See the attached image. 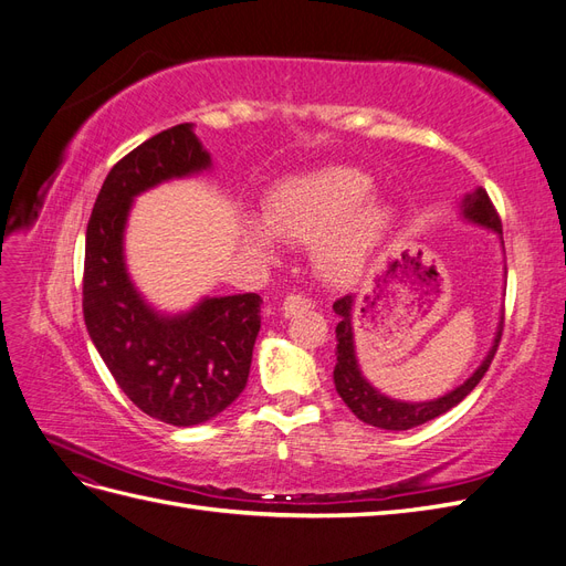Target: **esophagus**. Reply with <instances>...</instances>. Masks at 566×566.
<instances>
[{
	"instance_id": "obj_1",
	"label": "esophagus",
	"mask_w": 566,
	"mask_h": 566,
	"mask_svg": "<svg viewBox=\"0 0 566 566\" xmlns=\"http://www.w3.org/2000/svg\"><path fill=\"white\" fill-rule=\"evenodd\" d=\"M283 314L285 316H293V314H297V312H306V310H314V300H310V297H304V295H287L285 297V302H283Z\"/></svg>"
}]
</instances>
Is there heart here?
<instances>
[{
    "instance_id": "1",
    "label": "heart",
    "mask_w": 566,
    "mask_h": 566,
    "mask_svg": "<svg viewBox=\"0 0 566 566\" xmlns=\"http://www.w3.org/2000/svg\"><path fill=\"white\" fill-rule=\"evenodd\" d=\"M373 179L354 167H323L273 184L264 221L248 219L243 238L254 252L273 250L271 230L290 243L312 245L321 276L345 285L361 276L391 227L394 208L370 198Z\"/></svg>"
}]
</instances>
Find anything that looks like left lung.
<instances>
[{"instance_id":"1","label":"left lung","mask_w":566,"mask_h":566,"mask_svg":"<svg viewBox=\"0 0 566 566\" xmlns=\"http://www.w3.org/2000/svg\"><path fill=\"white\" fill-rule=\"evenodd\" d=\"M460 214H462V219L472 221V224H476V227L495 231L501 235V243H503L501 217H499V212H495L493 202L484 188H476L474 193H468L465 198H462ZM352 306H354L352 295H345L333 304L335 314L339 316V323L335 328L337 364L333 370V380H335L337 394L342 397V401L349 406L352 413L358 420H364L366 424L380 427V430H394V432L410 430V427L430 422V420L447 413V410H451L453 406H458L479 385V380L484 378V373L489 370V366L493 361V354H495V349H499V342L503 335V316H501L499 331H495V337H493V347L489 349L482 366H479L465 382L458 385L449 394H443V397L432 399V401H418V403L399 401V399H389L382 391L375 389L364 378L361 368H358L356 349H354V331H352Z\"/></svg>"}]
</instances>
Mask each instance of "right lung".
Here are the masks:
<instances>
[{
	"instance_id": "obj_1",
	"label": "right lung",
	"mask_w": 566,
	"mask_h": 566,
	"mask_svg": "<svg viewBox=\"0 0 566 566\" xmlns=\"http://www.w3.org/2000/svg\"><path fill=\"white\" fill-rule=\"evenodd\" d=\"M210 165L193 125L150 136L108 172L84 245L82 310L96 352L136 408L177 427L212 420L245 389L262 297H205L184 314H160L129 279L125 227L136 196Z\"/></svg>"
}]
</instances>
